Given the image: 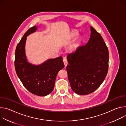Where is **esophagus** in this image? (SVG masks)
<instances>
[{"label": "esophagus", "instance_id": "esophagus-1", "mask_svg": "<svg viewBox=\"0 0 126 126\" xmlns=\"http://www.w3.org/2000/svg\"><path fill=\"white\" fill-rule=\"evenodd\" d=\"M63 62H64V65H65V67H66L67 65H68V61H67V60L66 58H64L63 59Z\"/></svg>", "mask_w": 126, "mask_h": 126}]
</instances>
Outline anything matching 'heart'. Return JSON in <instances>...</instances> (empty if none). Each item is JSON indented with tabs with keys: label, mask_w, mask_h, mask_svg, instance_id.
<instances>
[{
	"label": "heart",
	"mask_w": 126,
	"mask_h": 126,
	"mask_svg": "<svg viewBox=\"0 0 126 126\" xmlns=\"http://www.w3.org/2000/svg\"><path fill=\"white\" fill-rule=\"evenodd\" d=\"M78 32L77 31H76V30L72 31L71 32V33L69 35V38L70 39L74 38V37H75L76 36L78 35ZM80 36H78L77 37V38L76 39V40H75L74 43L72 45H71L70 46V47H69L70 50V51H75V50H76L77 48L78 44L80 42Z\"/></svg>",
	"instance_id": "obj_1"
}]
</instances>
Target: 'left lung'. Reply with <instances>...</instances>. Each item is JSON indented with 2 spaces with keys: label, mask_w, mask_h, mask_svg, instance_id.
Segmentation results:
<instances>
[{
  "label": "left lung",
  "mask_w": 126,
  "mask_h": 126,
  "mask_svg": "<svg viewBox=\"0 0 126 126\" xmlns=\"http://www.w3.org/2000/svg\"><path fill=\"white\" fill-rule=\"evenodd\" d=\"M87 43L67 56L68 77L72 90L80 95L89 94L104 81L108 71L109 51L100 34L90 26Z\"/></svg>",
  "instance_id": "obj_1"
}]
</instances>
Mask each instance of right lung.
Here are the masks:
<instances>
[{"mask_svg": "<svg viewBox=\"0 0 126 126\" xmlns=\"http://www.w3.org/2000/svg\"><path fill=\"white\" fill-rule=\"evenodd\" d=\"M38 28L34 26L24 34L17 45L14 63L16 74L27 90L34 95L45 96L53 90L57 75L64 64L62 56L48 59L38 65L28 61L25 53L27 37Z\"/></svg>", "mask_w": 126, "mask_h": 126, "instance_id": "obj_1", "label": "right lung"}]
</instances>
